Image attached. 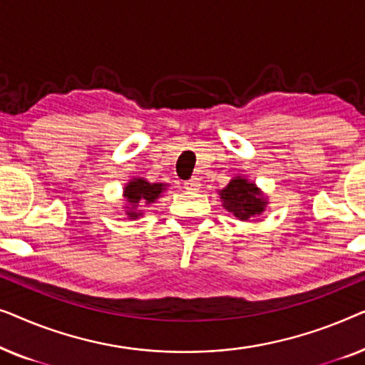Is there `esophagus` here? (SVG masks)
Returning a JSON list of instances; mask_svg holds the SVG:
<instances>
[{
  "instance_id": "1",
  "label": "esophagus",
  "mask_w": 365,
  "mask_h": 365,
  "mask_svg": "<svg viewBox=\"0 0 365 365\" xmlns=\"http://www.w3.org/2000/svg\"><path fill=\"white\" fill-rule=\"evenodd\" d=\"M184 187L187 189V191H199L201 189V182H199V178H191L189 181L184 182Z\"/></svg>"
}]
</instances>
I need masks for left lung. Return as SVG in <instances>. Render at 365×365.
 Returning a JSON list of instances; mask_svg holds the SVG:
<instances>
[{"label":"left lung","instance_id":"1","mask_svg":"<svg viewBox=\"0 0 365 365\" xmlns=\"http://www.w3.org/2000/svg\"><path fill=\"white\" fill-rule=\"evenodd\" d=\"M217 194L221 197L222 207L239 221H249L261 216L269 204L262 189H259L256 182L249 181L242 174H236L226 187L219 189Z\"/></svg>","mask_w":365,"mask_h":365}]
</instances>
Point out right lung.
Instances as JSON below:
<instances>
[{"label":"right lung","mask_w":365,"mask_h":365,"mask_svg":"<svg viewBox=\"0 0 365 365\" xmlns=\"http://www.w3.org/2000/svg\"><path fill=\"white\" fill-rule=\"evenodd\" d=\"M168 187L166 182H148L144 178L129 179L123 187V209L128 219L143 217L146 207L156 202Z\"/></svg>","instance_id":"1"}]
</instances>
